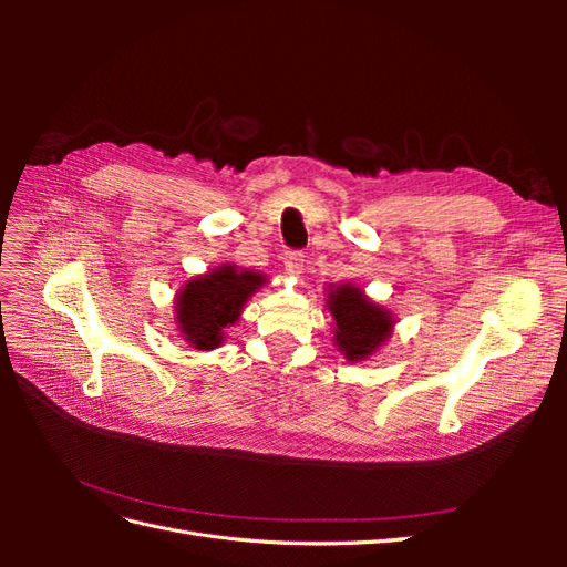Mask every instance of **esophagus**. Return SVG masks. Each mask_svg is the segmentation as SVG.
Masks as SVG:
<instances>
[{
    "label": "esophagus",
    "instance_id": "34e87169",
    "mask_svg": "<svg viewBox=\"0 0 567 567\" xmlns=\"http://www.w3.org/2000/svg\"><path fill=\"white\" fill-rule=\"evenodd\" d=\"M302 262H305V255L300 250H286L284 252V267L290 274V277H298L302 271Z\"/></svg>",
    "mask_w": 567,
    "mask_h": 567
}]
</instances>
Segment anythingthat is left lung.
Masks as SVG:
<instances>
[{"label": "left lung", "mask_w": 567, "mask_h": 567, "mask_svg": "<svg viewBox=\"0 0 567 567\" xmlns=\"http://www.w3.org/2000/svg\"><path fill=\"white\" fill-rule=\"evenodd\" d=\"M323 302L333 317V346L352 364L379 352L398 323L388 307L371 300L357 284L329 286Z\"/></svg>", "instance_id": "8db88e82"}]
</instances>
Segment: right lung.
<instances>
[{"mask_svg":"<svg viewBox=\"0 0 567 567\" xmlns=\"http://www.w3.org/2000/svg\"><path fill=\"white\" fill-rule=\"evenodd\" d=\"M267 281L262 271L234 262L188 279L175 298V323L182 340L200 352L219 348L227 338L225 331L241 319L246 302Z\"/></svg>","mask_w":567,"mask_h":567,"instance_id":"add662e5","label":"right lung"}]
</instances>
